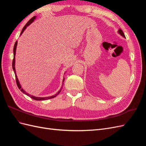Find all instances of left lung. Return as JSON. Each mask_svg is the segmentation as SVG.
<instances>
[{
	"label": "left lung",
	"instance_id": "8db88e82",
	"mask_svg": "<svg viewBox=\"0 0 146 146\" xmlns=\"http://www.w3.org/2000/svg\"><path fill=\"white\" fill-rule=\"evenodd\" d=\"M118 33H119L122 36H123V38H125V35H124V33H123V32H122V30H121V29H119V30H118Z\"/></svg>",
	"mask_w": 146,
	"mask_h": 146
}]
</instances>
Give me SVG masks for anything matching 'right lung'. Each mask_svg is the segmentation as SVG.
<instances>
[{
	"instance_id": "add662e5",
	"label": "right lung",
	"mask_w": 146,
	"mask_h": 146,
	"mask_svg": "<svg viewBox=\"0 0 146 146\" xmlns=\"http://www.w3.org/2000/svg\"><path fill=\"white\" fill-rule=\"evenodd\" d=\"M36 16H33L32 19H30L28 23L25 24V25L24 27V28L23 29V30H22L21 32V35L23 34V33L24 32V31L26 29V28H27V27H28V26L29 25H30L31 24H32L33 22L35 21V19H36ZM17 41H16L15 44V46H14V48H13V54H14V58H13V63H12V67H13V70H14V72L15 74V77H16V83H17V87L19 88V89L23 92L24 94H26L27 96L30 97L31 98L34 99V100H47V99H52V98H54L55 97H56L57 95H58L60 92H61V89H62V87H61L60 88V90L58 91V92H57L56 94H55V95L54 96H49V97H45V98H40V97H35L34 96H32V95H30L29 94V93H27V92H26V91H25L23 88H22L21 86V84L19 82V80L18 78H17V75H16V69H15V55H16V47H17ZM64 77L63 78V82H64Z\"/></svg>"
}]
</instances>
